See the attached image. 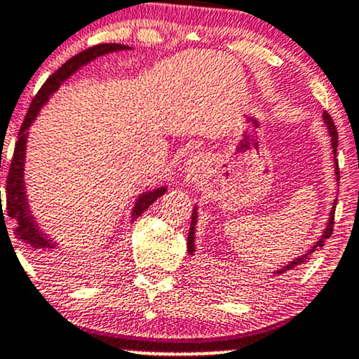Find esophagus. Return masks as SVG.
Instances as JSON below:
<instances>
[{
  "label": "esophagus",
  "instance_id": "1",
  "mask_svg": "<svg viewBox=\"0 0 359 359\" xmlns=\"http://www.w3.org/2000/svg\"><path fill=\"white\" fill-rule=\"evenodd\" d=\"M203 167H204V158L201 155H191L186 160V165H184L187 175H198V173L203 170Z\"/></svg>",
  "mask_w": 359,
  "mask_h": 359
}]
</instances>
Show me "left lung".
Returning a JSON list of instances; mask_svg holds the SVG:
<instances>
[{"mask_svg": "<svg viewBox=\"0 0 359 359\" xmlns=\"http://www.w3.org/2000/svg\"><path fill=\"white\" fill-rule=\"evenodd\" d=\"M324 122L327 126V131H329V136H330V144H332V153H334V168H336V180L339 182V165H337V158H336V151H337V129L336 126H334V121L332 117L329 116V114L324 112ZM336 203H337V198L334 199V204H332V210H330V215H329V219H327V226L324 228V231H322L320 238L315 242L313 247H310L309 250L305 252V254L298 255L297 259H293V261H290L288 264H285V266H281L279 269L273 271V276H285L288 271L291 269H297L298 266H302V264H305L309 261L310 257H312V254L315 250L322 249V247L325 245V240L332 235V226H334V211H336ZM196 223H198V206H194V210H192V219H191V230H189V237H187V252L191 255H194L196 252Z\"/></svg>", "mask_w": 359, "mask_h": 359, "instance_id": "8db88e82", "label": "left lung"}]
</instances>
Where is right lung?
<instances>
[{"mask_svg":"<svg viewBox=\"0 0 359 359\" xmlns=\"http://www.w3.org/2000/svg\"><path fill=\"white\" fill-rule=\"evenodd\" d=\"M133 47L122 46V44H98L90 47V49L83 50V53L76 54L66 61L65 65L59 68L56 73L50 74L47 78V81L42 85V88L39 90V93L30 104L29 112H27L25 121H23L22 128L18 133V141L15 144V153L13 158L10 163V172H8V180H6V216L10 219H13L15 224V237L22 240L30 250L34 252L35 257L44 264H56V257H54V250L57 249L59 243L54 242L49 235L39 226V223L35 222V216L30 211L29 198H27V189H25V155H27V140H29V129L34 124V121L37 119L39 112L44 105L49 102V98L57 92L59 86L65 83L68 78L73 76L78 69L83 68L88 62L95 61L97 57L105 56L110 53H119V50H129ZM167 192V186H160L156 189H149V191L141 192L137 196L135 206L131 210V219L129 222H135L140 218L144 211L155 203L156 199ZM1 199V198H0ZM1 203V201H0ZM1 219H5L3 215V204H1ZM6 226V224H5ZM8 231V230H6Z\"/></svg>","mask_w":359,"mask_h":359,"instance_id":"1","label":"right lung"}]
</instances>
